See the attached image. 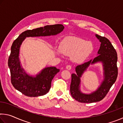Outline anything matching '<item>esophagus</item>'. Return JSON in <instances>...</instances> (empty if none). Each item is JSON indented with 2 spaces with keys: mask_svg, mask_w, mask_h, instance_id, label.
<instances>
[{
  "mask_svg": "<svg viewBox=\"0 0 123 123\" xmlns=\"http://www.w3.org/2000/svg\"><path fill=\"white\" fill-rule=\"evenodd\" d=\"M66 69L67 70H70L72 69V67L70 65H67L66 66Z\"/></svg>",
  "mask_w": 123,
  "mask_h": 123,
  "instance_id": "obj_1",
  "label": "esophagus"
}]
</instances>
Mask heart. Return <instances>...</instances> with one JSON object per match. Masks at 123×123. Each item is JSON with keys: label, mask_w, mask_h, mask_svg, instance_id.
I'll use <instances>...</instances> for the list:
<instances>
[{"label": "heart", "mask_w": 123, "mask_h": 123, "mask_svg": "<svg viewBox=\"0 0 123 123\" xmlns=\"http://www.w3.org/2000/svg\"><path fill=\"white\" fill-rule=\"evenodd\" d=\"M60 48L55 49V53L58 55L71 56L75 62H81L86 59L92 53L93 45L90 41H86L80 37L67 36L60 42Z\"/></svg>", "instance_id": "heart-1"}]
</instances>
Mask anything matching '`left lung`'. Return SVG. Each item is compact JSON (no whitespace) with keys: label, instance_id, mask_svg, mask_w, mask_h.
<instances>
[{"label":"left lung","instance_id":"8db88e82","mask_svg":"<svg viewBox=\"0 0 123 123\" xmlns=\"http://www.w3.org/2000/svg\"><path fill=\"white\" fill-rule=\"evenodd\" d=\"M100 42L98 56L75 68V74H72L70 91L72 97L83 103H92L101 100L109 92L110 89L116 82L118 76L117 54L110 41L105 37L95 34ZM101 62L103 64L104 79L97 90L89 94L82 93L80 90V78L89 65Z\"/></svg>","mask_w":123,"mask_h":123}]
</instances>
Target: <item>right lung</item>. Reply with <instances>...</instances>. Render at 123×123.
<instances>
[{
	"label": "right lung",
	"instance_id": "obj_1",
	"mask_svg": "<svg viewBox=\"0 0 123 123\" xmlns=\"http://www.w3.org/2000/svg\"><path fill=\"white\" fill-rule=\"evenodd\" d=\"M64 28L63 25L55 24L28 30L22 32L14 41L8 66L11 73V83L17 90L30 97L44 95L49 91L51 81L60 69L55 67H48L35 76L29 75L23 68L20 61V48L26 37L55 36L61 32Z\"/></svg>",
	"mask_w": 123,
	"mask_h": 123
}]
</instances>
